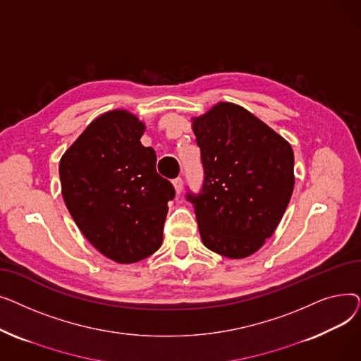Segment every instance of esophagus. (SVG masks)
I'll list each match as a JSON object with an SVG mask.
<instances>
[{
	"instance_id": "obj_1",
	"label": "esophagus",
	"mask_w": 361,
	"mask_h": 361,
	"mask_svg": "<svg viewBox=\"0 0 361 361\" xmlns=\"http://www.w3.org/2000/svg\"><path fill=\"white\" fill-rule=\"evenodd\" d=\"M173 185H174V190H176V193H177V195H180V193H181V190H183V180H181V178H176V180H173Z\"/></svg>"
}]
</instances>
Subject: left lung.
<instances>
[{
    "label": "left lung",
    "instance_id": "1",
    "mask_svg": "<svg viewBox=\"0 0 361 361\" xmlns=\"http://www.w3.org/2000/svg\"><path fill=\"white\" fill-rule=\"evenodd\" d=\"M204 183L195 204L207 249L230 259L256 253L272 237L294 190L291 145L245 108L218 102L192 118Z\"/></svg>",
    "mask_w": 361,
    "mask_h": 361
}]
</instances>
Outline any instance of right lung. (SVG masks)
<instances>
[{
  "label": "right lung",
  "mask_w": 361,
  "mask_h": 361,
  "mask_svg": "<svg viewBox=\"0 0 361 361\" xmlns=\"http://www.w3.org/2000/svg\"><path fill=\"white\" fill-rule=\"evenodd\" d=\"M146 126L127 109L94 118L60 161L61 193L86 240L130 264L162 244L174 187L157 173V154L140 142Z\"/></svg>",
  "instance_id": "obj_1"
}]
</instances>
